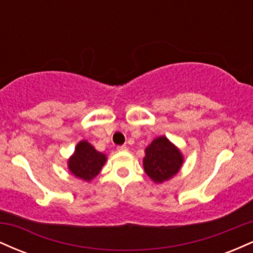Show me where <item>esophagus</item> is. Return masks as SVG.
Masks as SVG:
<instances>
[{
	"instance_id": "1",
	"label": "esophagus",
	"mask_w": 253,
	"mask_h": 253,
	"mask_svg": "<svg viewBox=\"0 0 253 253\" xmlns=\"http://www.w3.org/2000/svg\"><path fill=\"white\" fill-rule=\"evenodd\" d=\"M128 149H127L126 145H121V146H118V151H127Z\"/></svg>"
}]
</instances>
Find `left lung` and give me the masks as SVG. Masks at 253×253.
<instances>
[{
  "instance_id": "8db88e82",
  "label": "left lung",
  "mask_w": 253,
  "mask_h": 253,
  "mask_svg": "<svg viewBox=\"0 0 253 253\" xmlns=\"http://www.w3.org/2000/svg\"><path fill=\"white\" fill-rule=\"evenodd\" d=\"M144 170L156 183H163L178 172L183 156L167 136H158L145 150Z\"/></svg>"
}]
</instances>
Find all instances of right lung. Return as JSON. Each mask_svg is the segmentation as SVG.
<instances>
[{"instance_id":"right-lung-1","label":"right lung","mask_w":253,"mask_h":253,"mask_svg":"<svg viewBox=\"0 0 253 253\" xmlns=\"http://www.w3.org/2000/svg\"><path fill=\"white\" fill-rule=\"evenodd\" d=\"M106 161V155L95 150L86 140H82L77 144L75 153L69 159L68 167L72 175L90 182L98 175Z\"/></svg>"}]
</instances>
